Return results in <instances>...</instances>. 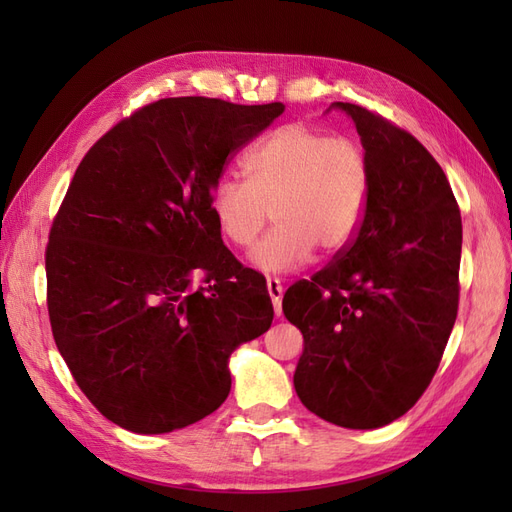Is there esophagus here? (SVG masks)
<instances>
[{
  "label": "esophagus",
  "mask_w": 512,
  "mask_h": 512,
  "mask_svg": "<svg viewBox=\"0 0 512 512\" xmlns=\"http://www.w3.org/2000/svg\"><path fill=\"white\" fill-rule=\"evenodd\" d=\"M267 290H269V297H271L275 314L280 316L282 314V297H284V288H282L280 280H275V277H269V280H267Z\"/></svg>",
  "instance_id": "34e87169"
}]
</instances>
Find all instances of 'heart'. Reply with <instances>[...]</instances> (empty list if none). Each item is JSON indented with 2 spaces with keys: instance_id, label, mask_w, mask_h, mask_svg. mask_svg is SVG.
I'll return each instance as SVG.
<instances>
[{
  "instance_id": "heart-1",
  "label": "heart",
  "mask_w": 512,
  "mask_h": 512,
  "mask_svg": "<svg viewBox=\"0 0 512 512\" xmlns=\"http://www.w3.org/2000/svg\"><path fill=\"white\" fill-rule=\"evenodd\" d=\"M247 181L222 177L211 190V213L220 235L250 247L271 220L277 228L250 254L265 273L301 269L314 247L333 256L361 228L371 170L361 143L331 136L307 123H286L258 143L243 162Z\"/></svg>"
}]
</instances>
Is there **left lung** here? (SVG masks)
I'll return each mask as SVG.
<instances>
[{
    "instance_id": "obj_1",
    "label": "left lung",
    "mask_w": 512,
    "mask_h": 512,
    "mask_svg": "<svg viewBox=\"0 0 512 512\" xmlns=\"http://www.w3.org/2000/svg\"><path fill=\"white\" fill-rule=\"evenodd\" d=\"M361 134L371 185L359 232L284 316L303 333L294 389L333 425L376 429L404 416L438 371L459 307L461 213L444 170L397 123L335 102Z\"/></svg>"
}]
</instances>
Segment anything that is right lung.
<instances>
[{"label":"right lung","mask_w":512,"mask_h":512,"mask_svg":"<svg viewBox=\"0 0 512 512\" xmlns=\"http://www.w3.org/2000/svg\"><path fill=\"white\" fill-rule=\"evenodd\" d=\"M282 102L164 98L94 143L46 243L57 350L102 416L168 433L218 410L228 356L269 331L267 282L222 243L211 190Z\"/></svg>","instance_id":"1"}]
</instances>
